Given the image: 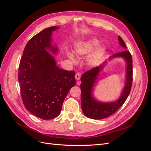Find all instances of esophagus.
I'll return each mask as SVG.
<instances>
[{"label":"esophagus","mask_w":151,"mask_h":151,"mask_svg":"<svg viewBox=\"0 0 151 151\" xmlns=\"http://www.w3.org/2000/svg\"><path fill=\"white\" fill-rule=\"evenodd\" d=\"M75 78H76V79L77 81H79L80 80V79H81V74H79V73H77V74H76V76H75ZM77 84L79 85V83H77Z\"/></svg>","instance_id":"esophagus-1"}]
</instances>
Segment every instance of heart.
<instances>
[{
  "mask_svg": "<svg viewBox=\"0 0 151 151\" xmlns=\"http://www.w3.org/2000/svg\"><path fill=\"white\" fill-rule=\"evenodd\" d=\"M99 44V41L96 38H92L88 40L78 43L75 47V52L79 56H86L90 53ZM106 48L101 45L98 47L91 53L88 58L89 64L92 66H96L101 62L105 53ZM68 57L73 62H76V59L72 53H68Z\"/></svg>",
  "mask_w": 151,
  "mask_h": 151,
  "instance_id": "b5f03b06",
  "label": "heart"
}]
</instances>
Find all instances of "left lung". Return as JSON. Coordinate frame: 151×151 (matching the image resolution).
I'll use <instances>...</instances> for the list:
<instances>
[{
    "label": "left lung",
    "instance_id": "8db88e82",
    "mask_svg": "<svg viewBox=\"0 0 151 151\" xmlns=\"http://www.w3.org/2000/svg\"><path fill=\"white\" fill-rule=\"evenodd\" d=\"M119 44L123 48L127 49L124 41L118 36ZM122 58L126 63V73L125 86L120 96L116 101L111 102H101L96 99L93 95V89L95 83L98 78L99 73L107 65V60L101 65L94 67L85 72L82 76L81 81V106L84 115L94 120H101L107 118L115 113L126 101L130 94L132 83V58L130 53L124 50L109 57V60L113 58Z\"/></svg>",
    "mask_w": 151,
    "mask_h": 151
}]
</instances>
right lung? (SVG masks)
<instances>
[{
	"label": "right lung",
	"instance_id": "right-lung-1",
	"mask_svg": "<svg viewBox=\"0 0 151 151\" xmlns=\"http://www.w3.org/2000/svg\"><path fill=\"white\" fill-rule=\"evenodd\" d=\"M58 28H45L31 38L19 63L18 80L23 104L27 110L42 120L59 115L68 91L76 84L75 72L57 66L49 53L58 52L57 46L52 44V32Z\"/></svg>",
	"mask_w": 151,
	"mask_h": 151
}]
</instances>
